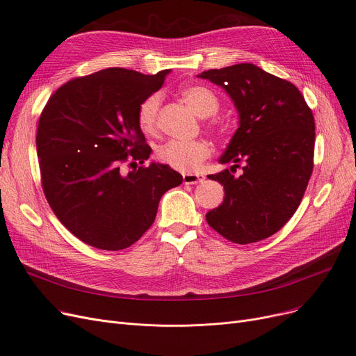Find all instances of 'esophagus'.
Segmentation results:
<instances>
[{
  "label": "esophagus",
  "instance_id": "obj_1",
  "mask_svg": "<svg viewBox=\"0 0 356 356\" xmlns=\"http://www.w3.org/2000/svg\"><path fill=\"white\" fill-rule=\"evenodd\" d=\"M182 179H184V184H198L204 181V177L200 174H184Z\"/></svg>",
  "mask_w": 356,
  "mask_h": 356
}]
</instances>
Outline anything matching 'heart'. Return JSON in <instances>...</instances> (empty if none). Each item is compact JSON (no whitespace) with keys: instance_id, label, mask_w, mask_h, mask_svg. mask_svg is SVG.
I'll return each instance as SVG.
<instances>
[{"instance_id":"obj_1","label":"heart","mask_w":356,"mask_h":356,"mask_svg":"<svg viewBox=\"0 0 356 356\" xmlns=\"http://www.w3.org/2000/svg\"><path fill=\"white\" fill-rule=\"evenodd\" d=\"M182 98L200 115H214L220 107L218 98L213 91L201 86H188L181 90ZM158 92L146 97L138 107V124L142 131L152 133L156 129L158 113L161 107ZM210 156V146L204 140H168L156 149V158L174 169L191 172Z\"/></svg>"}]
</instances>
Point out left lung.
<instances>
[{
	"label": "left lung",
	"mask_w": 356,
	"mask_h": 356,
	"mask_svg": "<svg viewBox=\"0 0 356 356\" xmlns=\"http://www.w3.org/2000/svg\"><path fill=\"white\" fill-rule=\"evenodd\" d=\"M198 78L222 87L239 113V127L220 163L245 162L241 177L229 169L209 175L225 187V200L206 220L233 243L259 242L289 222L306 193L313 172V113L294 83L253 63L210 70Z\"/></svg>",
	"instance_id": "obj_1"
}]
</instances>
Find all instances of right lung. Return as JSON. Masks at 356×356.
<instances>
[{
	"mask_svg": "<svg viewBox=\"0 0 356 356\" xmlns=\"http://www.w3.org/2000/svg\"><path fill=\"white\" fill-rule=\"evenodd\" d=\"M169 72L108 67L67 81L44 106L36 134L43 193L83 243L103 250L131 246L155 222L161 197L182 182L163 163L120 171L126 161L149 159L138 107Z\"/></svg>",
	"mask_w": 356,
	"mask_h": 356,
	"instance_id": "1",
	"label": "right lung"
}]
</instances>
